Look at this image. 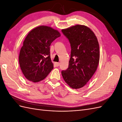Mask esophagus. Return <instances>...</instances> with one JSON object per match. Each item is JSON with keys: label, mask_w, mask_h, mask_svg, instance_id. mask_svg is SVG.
Instances as JSON below:
<instances>
[{"label": "esophagus", "mask_w": 122, "mask_h": 122, "mask_svg": "<svg viewBox=\"0 0 122 122\" xmlns=\"http://www.w3.org/2000/svg\"><path fill=\"white\" fill-rule=\"evenodd\" d=\"M55 64L56 65V67H58L60 66V62H55Z\"/></svg>", "instance_id": "obj_1"}]
</instances>
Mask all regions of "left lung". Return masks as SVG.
Here are the masks:
<instances>
[{"mask_svg": "<svg viewBox=\"0 0 122 122\" xmlns=\"http://www.w3.org/2000/svg\"><path fill=\"white\" fill-rule=\"evenodd\" d=\"M61 31L70 43L71 57L62 77L72 88L82 87L93 76L99 62V45L96 36L86 26L76 25Z\"/></svg>", "mask_w": 122, "mask_h": 122, "instance_id": "obj_1", "label": "left lung"}]
</instances>
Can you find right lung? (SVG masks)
Wrapping results in <instances>:
<instances>
[{"label": "right lung", "instance_id": "add662e5", "mask_svg": "<svg viewBox=\"0 0 122 122\" xmlns=\"http://www.w3.org/2000/svg\"><path fill=\"white\" fill-rule=\"evenodd\" d=\"M60 33L47 26L33 29L25 38L21 47L19 62L25 78L34 82L45 79L53 69L50 46Z\"/></svg>", "mask_w": 122, "mask_h": 122}]
</instances>
